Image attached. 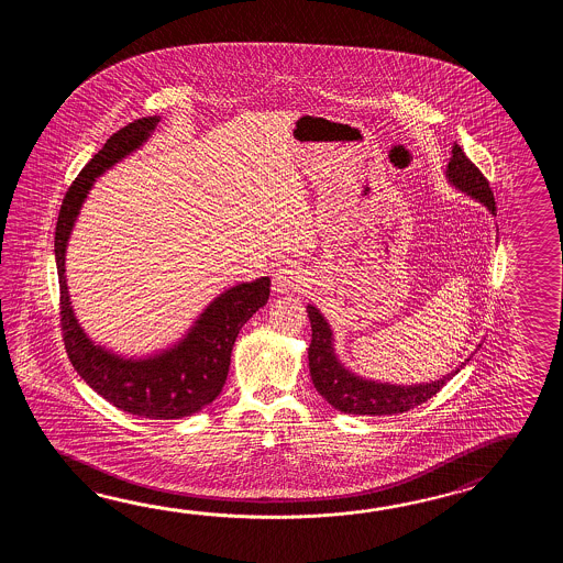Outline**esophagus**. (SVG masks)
<instances>
[{
  "instance_id": "esophagus-1",
  "label": "esophagus",
  "mask_w": 563,
  "mask_h": 563,
  "mask_svg": "<svg viewBox=\"0 0 563 563\" xmlns=\"http://www.w3.org/2000/svg\"><path fill=\"white\" fill-rule=\"evenodd\" d=\"M306 286V279L301 276L298 267H282L274 274V291L276 294H291V291H299Z\"/></svg>"
}]
</instances>
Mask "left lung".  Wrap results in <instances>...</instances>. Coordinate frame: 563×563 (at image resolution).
Listing matches in <instances>:
<instances>
[{
  "label": "left lung",
  "mask_w": 563,
  "mask_h": 563,
  "mask_svg": "<svg viewBox=\"0 0 563 563\" xmlns=\"http://www.w3.org/2000/svg\"><path fill=\"white\" fill-rule=\"evenodd\" d=\"M444 175L455 189L485 205L490 216H495L497 207H495L489 180L483 177V173L468 161L463 148L456 143L453 144V156L446 165ZM308 318L311 323V344L308 347L311 383L335 410L346 415L384 417V415H398V412H407L410 408L419 407L437 395L444 384L461 372V368H465V364L473 356L471 354L465 362H461V366H456L455 371L449 372L446 376L432 383L405 386V384L368 380L347 371L335 356L332 328L313 303H308Z\"/></svg>",
  "instance_id": "8db88e82"
}]
</instances>
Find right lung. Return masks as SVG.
Masks as SVG:
<instances>
[{"label": "right lung", "instance_id": "1", "mask_svg": "<svg viewBox=\"0 0 563 563\" xmlns=\"http://www.w3.org/2000/svg\"><path fill=\"white\" fill-rule=\"evenodd\" d=\"M161 117H146L114 132L96 153L62 201L56 223V267L60 279L64 346L74 371L110 405L143 419H183L211 405L228 380L231 350L243 323L269 299V277L243 282L219 294L189 332L173 346L143 358L122 356L96 344L74 316L66 284V247L95 180L139 151Z\"/></svg>", "mask_w": 563, "mask_h": 563}]
</instances>
